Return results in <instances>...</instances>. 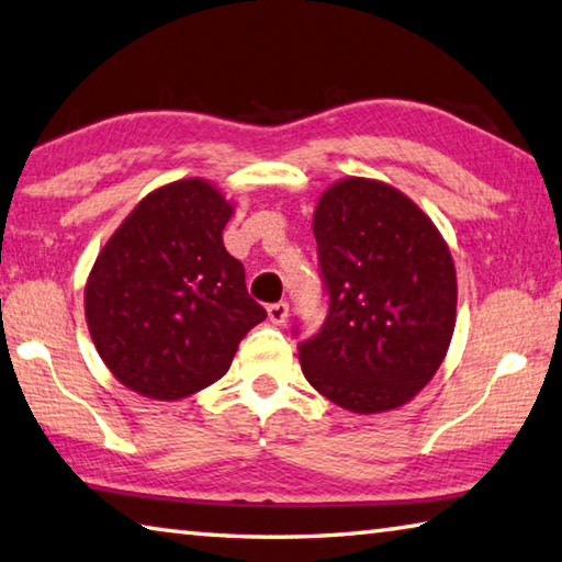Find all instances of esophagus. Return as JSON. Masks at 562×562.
Wrapping results in <instances>:
<instances>
[{
    "label": "esophagus",
    "instance_id": "esophagus-1",
    "mask_svg": "<svg viewBox=\"0 0 562 562\" xmlns=\"http://www.w3.org/2000/svg\"><path fill=\"white\" fill-rule=\"evenodd\" d=\"M288 314H290L288 302H274L268 307V319L272 324H284V322H288Z\"/></svg>",
    "mask_w": 562,
    "mask_h": 562
}]
</instances>
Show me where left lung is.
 Returning <instances> with one entry per match:
<instances>
[{"mask_svg": "<svg viewBox=\"0 0 562 562\" xmlns=\"http://www.w3.org/2000/svg\"><path fill=\"white\" fill-rule=\"evenodd\" d=\"M312 231L329 314L300 344L304 379L346 411H395L445 361L457 322L452 252L432 218L385 181L326 189Z\"/></svg>", "mask_w": 562, "mask_h": 562, "instance_id": "8db88e82", "label": "left lung"}]
</instances>
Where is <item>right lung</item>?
Wrapping results in <instances>:
<instances>
[{"label":"right lung","instance_id":"add662e5","mask_svg":"<svg viewBox=\"0 0 562 562\" xmlns=\"http://www.w3.org/2000/svg\"><path fill=\"white\" fill-rule=\"evenodd\" d=\"M233 203L201 177L147 193L98 252L86 322L115 379L151 401L216 383L265 310L223 246Z\"/></svg>","mask_w":562,"mask_h":562}]
</instances>
